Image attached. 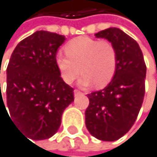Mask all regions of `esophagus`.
Here are the masks:
<instances>
[{
    "mask_svg": "<svg viewBox=\"0 0 157 157\" xmlns=\"http://www.w3.org/2000/svg\"><path fill=\"white\" fill-rule=\"evenodd\" d=\"M80 94H82V92L80 90H74V96H78V95H80Z\"/></svg>",
    "mask_w": 157,
    "mask_h": 157,
    "instance_id": "esophagus-1",
    "label": "esophagus"
}]
</instances>
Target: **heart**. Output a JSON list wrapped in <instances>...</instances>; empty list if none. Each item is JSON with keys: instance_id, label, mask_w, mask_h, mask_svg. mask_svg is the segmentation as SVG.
I'll return each mask as SVG.
<instances>
[{"instance_id": "1", "label": "heart", "mask_w": 157, "mask_h": 157, "mask_svg": "<svg viewBox=\"0 0 157 157\" xmlns=\"http://www.w3.org/2000/svg\"><path fill=\"white\" fill-rule=\"evenodd\" d=\"M64 49L67 56L59 53L55 63L67 84H72L81 72L80 85L84 86L93 83L96 88H103L113 80L118 55L110 41L81 36L69 41Z\"/></svg>"}]
</instances>
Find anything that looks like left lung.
<instances>
[{
  "label": "left lung",
  "instance_id": "1",
  "mask_svg": "<svg viewBox=\"0 0 157 157\" xmlns=\"http://www.w3.org/2000/svg\"><path fill=\"white\" fill-rule=\"evenodd\" d=\"M113 43L117 49V67L110 83L88 94L86 127L103 141H115L136 120L145 95L146 64L137 42L116 27L95 34Z\"/></svg>",
  "mask_w": 157,
  "mask_h": 157
}]
</instances>
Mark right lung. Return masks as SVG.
<instances>
[{"mask_svg":"<svg viewBox=\"0 0 157 157\" xmlns=\"http://www.w3.org/2000/svg\"><path fill=\"white\" fill-rule=\"evenodd\" d=\"M65 41L63 35L36 31L21 41L11 54L6 106L11 121L27 139L43 140L55 134L65 109L74 100L73 89L63 81L55 63ZM1 105L6 110L2 94Z\"/></svg>","mask_w":157,"mask_h":157,"instance_id":"add662e5","label":"right lung"}]
</instances>
